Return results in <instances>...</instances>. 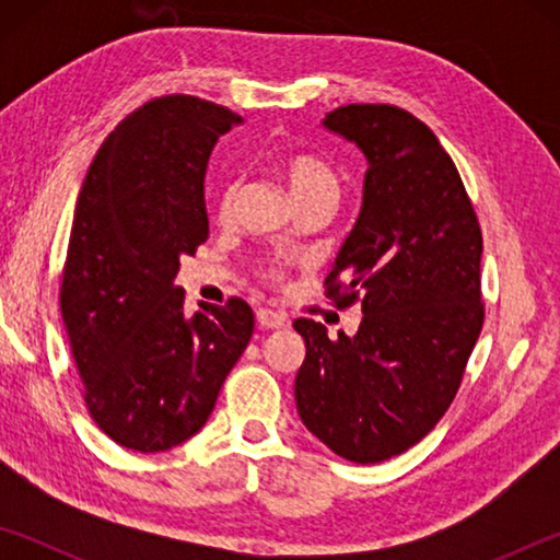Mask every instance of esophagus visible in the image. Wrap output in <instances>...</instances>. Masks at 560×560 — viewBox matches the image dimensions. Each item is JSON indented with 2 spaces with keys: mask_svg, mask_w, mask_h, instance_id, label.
<instances>
[{
  "mask_svg": "<svg viewBox=\"0 0 560 560\" xmlns=\"http://www.w3.org/2000/svg\"><path fill=\"white\" fill-rule=\"evenodd\" d=\"M257 320L264 328H287L289 326V316L279 314V311H271V308H259Z\"/></svg>",
  "mask_w": 560,
  "mask_h": 560,
  "instance_id": "1",
  "label": "esophagus"
}]
</instances>
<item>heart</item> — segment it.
Masks as SVG:
<instances>
[{
    "instance_id": "b5f03b06",
    "label": "heart",
    "mask_w": 560,
    "mask_h": 560,
    "mask_svg": "<svg viewBox=\"0 0 560 560\" xmlns=\"http://www.w3.org/2000/svg\"><path fill=\"white\" fill-rule=\"evenodd\" d=\"M273 167L283 177V183L289 185V192L296 200V205L314 200V197H338V173L324 158L299 153V150H287V153H279L273 158ZM236 192H240V183L236 179H224L220 192H217V214L226 217L232 212Z\"/></svg>"
}]
</instances>
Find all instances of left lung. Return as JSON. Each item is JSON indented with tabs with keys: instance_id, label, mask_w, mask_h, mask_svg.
I'll use <instances>...</instances> for the list:
<instances>
[{
	"instance_id": "obj_1",
	"label": "left lung",
	"mask_w": 560,
	"mask_h": 560,
	"mask_svg": "<svg viewBox=\"0 0 560 560\" xmlns=\"http://www.w3.org/2000/svg\"><path fill=\"white\" fill-rule=\"evenodd\" d=\"M324 128L368 160L363 207L326 277V296L360 301L363 320L338 338L293 320L306 343L293 395L328 450L375 464L420 442L459 390L485 324L481 230L447 150L412 113L350 103Z\"/></svg>"
}]
</instances>
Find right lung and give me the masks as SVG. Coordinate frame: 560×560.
I'll use <instances>...</instances> for the list:
<instances>
[{"instance_id":"1","label":"right lung","mask_w":560,"mask_h":560,"mask_svg":"<svg viewBox=\"0 0 560 560\" xmlns=\"http://www.w3.org/2000/svg\"><path fill=\"white\" fill-rule=\"evenodd\" d=\"M242 116L160 96L103 140L75 202L61 316L93 422L120 447L165 452L202 430L254 334L249 303L185 314L179 257L207 234L205 173Z\"/></svg>"}]
</instances>
